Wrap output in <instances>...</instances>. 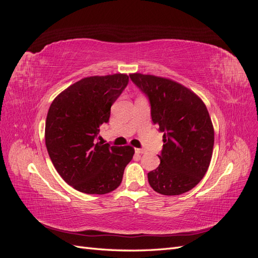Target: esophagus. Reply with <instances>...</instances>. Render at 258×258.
<instances>
[{"instance_id":"1","label":"esophagus","mask_w":258,"mask_h":258,"mask_svg":"<svg viewBox=\"0 0 258 258\" xmlns=\"http://www.w3.org/2000/svg\"><path fill=\"white\" fill-rule=\"evenodd\" d=\"M136 153L137 154H145L146 151L143 150V148H136Z\"/></svg>"}]
</instances>
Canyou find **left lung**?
I'll use <instances>...</instances> for the list:
<instances>
[{
    "instance_id": "8db88e82",
    "label": "left lung",
    "mask_w": 258,
    "mask_h": 258,
    "mask_svg": "<svg viewBox=\"0 0 258 258\" xmlns=\"http://www.w3.org/2000/svg\"><path fill=\"white\" fill-rule=\"evenodd\" d=\"M151 104L152 120L162 132L160 165L147 173L152 188L166 196L190 190L212 158L214 129L206 104L185 86L155 75L129 74Z\"/></svg>"
}]
</instances>
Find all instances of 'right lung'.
Masks as SVG:
<instances>
[{"instance_id":"obj_1","label":"right lung","mask_w":258,"mask_h":258,"mask_svg":"<svg viewBox=\"0 0 258 258\" xmlns=\"http://www.w3.org/2000/svg\"><path fill=\"white\" fill-rule=\"evenodd\" d=\"M128 82L129 76L120 73L85 77L52 101L46 118V147L57 172L76 190L104 195L121 183L135 148L96 139Z\"/></svg>"}]
</instances>
